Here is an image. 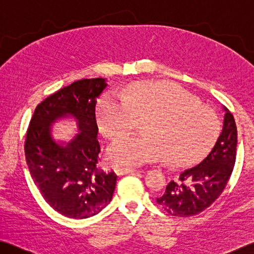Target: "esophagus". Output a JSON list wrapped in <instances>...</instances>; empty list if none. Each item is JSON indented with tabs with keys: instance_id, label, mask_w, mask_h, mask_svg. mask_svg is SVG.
<instances>
[{
	"instance_id": "1",
	"label": "esophagus",
	"mask_w": 254,
	"mask_h": 254,
	"mask_svg": "<svg viewBox=\"0 0 254 254\" xmlns=\"http://www.w3.org/2000/svg\"><path fill=\"white\" fill-rule=\"evenodd\" d=\"M136 170L131 167H119L115 170V173L118 175H124V174H130V173H134Z\"/></svg>"
}]
</instances>
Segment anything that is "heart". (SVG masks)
I'll return each instance as SVG.
<instances>
[{"mask_svg":"<svg viewBox=\"0 0 254 254\" xmlns=\"http://www.w3.org/2000/svg\"><path fill=\"white\" fill-rule=\"evenodd\" d=\"M144 119L146 135L121 136L108 148L112 164L139 166L168 158L182 166L206 154L219 130L215 112L173 82H136L124 95L108 92L98 102L97 123L108 139L127 133Z\"/></svg>","mask_w":254,"mask_h":254,"instance_id":"heart-1","label":"heart"}]
</instances>
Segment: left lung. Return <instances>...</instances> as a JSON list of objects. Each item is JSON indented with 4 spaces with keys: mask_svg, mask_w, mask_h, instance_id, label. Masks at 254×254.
Returning a JSON list of instances; mask_svg holds the SVG:
<instances>
[{
    "mask_svg": "<svg viewBox=\"0 0 254 254\" xmlns=\"http://www.w3.org/2000/svg\"><path fill=\"white\" fill-rule=\"evenodd\" d=\"M220 134L208 155L194 166L180 173L179 181H171L157 203L176 217L200 214L219 198L231 178L236 159L237 128L227 108Z\"/></svg>",
    "mask_w": 254,
    "mask_h": 254,
    "instance_id": "1",
    "label": "left lung"
}]
</instances>
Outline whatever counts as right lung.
<instances>
[{
	"label": "right lung",
	"mask_w": 254,
	"mask_h": 254,
	"mask_svg": "<svg viewBox=\"0 0 254 254\" xmlns=\"http://www.w3.org/2000/svg\"><path fill=\"white\" fill-rule=\"evenodd\" d=\"M105 79H82L48 96L31 116L25 139V156L36 187L50 206L69 218H88L111 202L116 184L114 172L98 168L96 98ZM67 114L78 120L80 133L66 147L50 138L49 126Z\"/></svg>",
	"instance_id": "right-lung-1"
}]
</instances>
